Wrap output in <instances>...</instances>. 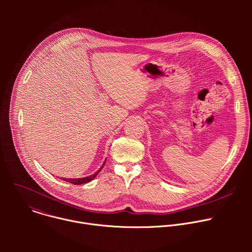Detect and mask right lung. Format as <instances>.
Returning <instances> with one entry per match:
<instances>
[{"label": "right lung", "instance_id": "obj_1", "mask_svg": "<svg viewBox=\"0 0 252 252\" xmlns=\"http://www.w3.org/2000/svg\"><path fill=\"white\" fill-rule=\"evenodd\" d=\"M105 160H106V159H105ZM104 163H105V161L102 163V165H101L94 174H92V175H90V176H86V177H82V178H62V177H61V179H63V181H64V182H67V183H69V184H73V185H84V184L90 183V182H92L93 179L97 175V173L101 170V168L103 167Z\"/></svg>", "mask_w": 252, "mask_h": 252}]
</instances>
